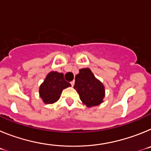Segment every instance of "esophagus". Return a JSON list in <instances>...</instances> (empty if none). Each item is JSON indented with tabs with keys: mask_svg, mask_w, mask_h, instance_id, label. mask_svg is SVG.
<instances>
[{
	"mask_svg": "<svg viewBox=\"0 0 151 151\" xmlns=\"http://www.w3.org/2000/svg\"><path fill=\"white\" fill-rule=\"evenodd\" d=\"M70 83H71L72 86H73V85H74V84H75V81H72V82H70Z\"/></svg>",
	"mask_w": 151,
	"mask_h": 151,
	"instance_id": "34e87169",
	"label": "esophagus"
}]
</instances>
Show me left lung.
Listing matches in <instances>:
<instances>
[{
	"instance_id": "obj_1",
	"label": "left lung",
	"mask_w": 151,
	"mask_h": 151,
	"mask_svg": "<svg viewBox=\"0 0 151 151\" xmlns=\"http://www.w3.org/2000/svg\"><path fill=\"white\" fill-rule=\"evenodd\" d=\"M74 88L79 94L80 100L87 107L98 106L104 102L105 88L89 68L79 69L75 78Z\"/></svg>"
}]
</instances>
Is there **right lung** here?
<instances>
[{"mask_svg":"<svg viewBox=\"0 0 151 151\" xmlns=\"http://www.w3.org/2000/svg\"><path fill=\"white\" fill-rule=\"evenodd\" d=\"M70 86L71 84L65 81L62 73L51 71L40 85L39 96L45 104H51L60 99L63 90Z\"/></svg>","mask_w":151,"mask_h":151,"instance_id":"right-lung-1","label":"right lung"}]
</instances>
